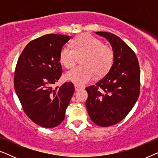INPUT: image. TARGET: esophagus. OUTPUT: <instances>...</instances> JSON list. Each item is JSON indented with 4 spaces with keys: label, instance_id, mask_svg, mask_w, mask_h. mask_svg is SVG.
<instances>
[{
    "label": "esophagus",
    "instance_id": "obj_1",
    "mask_svg": "<svg viewBox=\"0 0 158 158\" xmlns=\"http://www.w3.org/2000/svg\"><path fill=\"white\" fill-rule=\"evenodd\" d=\"M81 87H79L78 85H75V90H80L81 89Z\"/></svg>",
    "mask_w": 158,
    "mask_h": 158
}]
</instances>
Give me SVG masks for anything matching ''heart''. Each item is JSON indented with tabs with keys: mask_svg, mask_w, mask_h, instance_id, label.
<instances>
[{
	"mask_svg": "<svg viewBox=\"0 0 158 158\" xmlns=\"http://www.w3.org/2000/svg\"><path fill=\"white\" fill-rule=\"evenodd\" d=\"M81 57L83 65L75 67L64 75L67 81L78 86L86 85L96 75L101 77L106 74L113 64L114 53L111 47L103 44L101 40L85 34L77 36L72 46L62 47L60 60L66 68H71Z\"/></svg>",
	"mask_w": 158,
	"mask_h": 158,
	"instance_id": "b5f03b06",
	"label": "heart"
}]
</instances>
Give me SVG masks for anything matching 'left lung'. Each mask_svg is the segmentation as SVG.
I'll list each match as a JSON object with an SVG mask.
<instances>
[{"instance_id":"obj_1","label":"left lung","mask_w":158,"mask_h":158,"mask_svg":"<svg viewBox=\"0 0 158 158\" xmlns=\"http://www.w3.org/2000/svg\"><path fill=\"white\" fill-rule=\"evenodd\" d=\"M96 33L109 40L114 58L109 73L96 85L85 88L88 94L86 108L95 124L109 127L124 118L137 101L139 65L134 51L118 36L109 32Z\"/></svg>"}]
</instances>
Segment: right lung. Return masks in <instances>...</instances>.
<instances>
[{
  "instance_id": "obj_1",
  "label": "right lung",
  "mask_w": 158,
  "mask_h": 158,
  "mask_svg": "<svg viewBox=\"0 0 158 158\" xmlns=\"http://www.w3.org/2000/svg\"><path fill=\"white\" fill-rule=\"evenodd\" d=\"M70 38L47 34L35 39L26 46L17 62L15 90L23 111L39 126H58L64 120L74 93V85L70 82L53 88L62 73L60 51Z\"/></svg>"
}]
</instances>
